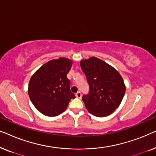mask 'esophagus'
Returning a JSON list of instances; mask_svg holds the SVG:
<instances>
[{
  "mask_svg": "<svg viewBox=\"0 0 156 156\" xmlns=\"http://www.w3.org/2000/svg\"><path fill=\"white\" fill-rule=\"evenodd\" d=\"M75 96H76V97L79 98V99H81V97H82V94H81L80 91H78V92L76 93Z\"/></svg>",
  "mask_w": 156,
  "mask_h": 156,
  "instance_id": "1",
  "label": "esophagus"
}]
</instances>
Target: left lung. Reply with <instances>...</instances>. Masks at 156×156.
<instances>
[{
    "mask_svg": "<svg viewBox=\"0 0 156 156\" xmlns=\"http://www.w3.org/2000/svg\"><path fill=\"white\" fill-rule=\"evenodd\" d=\"M80 66L89 85V95L82 97L87 111L98 117L112 114L121 104L126 91L120 73L95 57L82 59Z\"/></svg>",
    "mask_w": 156,
    "mask_h": 156,
    "instance_id": "left-lung-1",
    "label": "left lung"
}]
</instances>
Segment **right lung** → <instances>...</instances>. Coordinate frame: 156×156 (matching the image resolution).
Returning a JSON list of instances; mask_svg holds the SVG:
<instances>
[{"label":"right lung","instance_id":"add662e5","mask_svg":"<svg viewBox=\"0 0 156 156\" xmlns=\"http://www.w3.org/2000/svg\"><path fill=\"white\" fill-rule=\"evenodd\" d=\"M72 64L73 61L66 57L52 59L32 75L28 84L29 97L44 116H58L66 110L70 100L75 98L67 77Z\"/></svg>","mask_w":156,"mask_h":156}]
</instances>
